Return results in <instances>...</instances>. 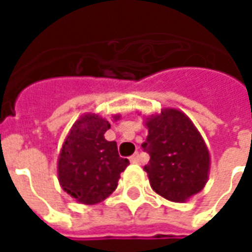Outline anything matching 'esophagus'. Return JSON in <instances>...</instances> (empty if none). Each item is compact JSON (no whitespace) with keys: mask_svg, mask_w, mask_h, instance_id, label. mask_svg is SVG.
<instances>
[{"mask_svg":"<svg viewBox=\"0 0 252 252\" xmlns=\"http://www.w3.org/2000/svg\"><path fill=\"white\" fill-rule=\"evenodd\" d=\"M129 160H131L132 163H137V162L140 160V155H139V153L133 154L131 158H129Z\"/></svg>","mask_w":252,"mask_h":252,"instance_id":"34e87169","label":"esophagus"}]
</instances>
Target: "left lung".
<instances>
[{"mask_svg":"<svg viewBox=\"0 0 252 252\" xmlns=\"http://www.w3.org/2000/svg\"><path fill=\"white\" fill-rule=\"evenodd\" d=\"M146 124L148 135L142 148L150 155L144 171L151 188L175 202L198 193L208 180L209 154L189 117L180 110L164 109Z\"/></svg>","mask_w":252,"mask_h":252,"instance_id":"obj_1","label":"left lung"}]
</instances>
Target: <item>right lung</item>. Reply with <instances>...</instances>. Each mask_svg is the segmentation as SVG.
<instances>
[{"label": "right lung", "mask_w": 252, "mask_h": 252, "mask_svg": "<svg viewBox=\"0 0 252 252\" xmlns=\"http://www.w3.org/2000/svg\"><path fill=\"white\" fill-rule=\"evenodd\" d=\"M109 121L95 115L82 116L63 144L58 175L63 190L82 204H97L116 189L120 174L129 164L117 151V143L104 133Z\"/></svg>", "instance_id": "add662e5"}]
</instances>
